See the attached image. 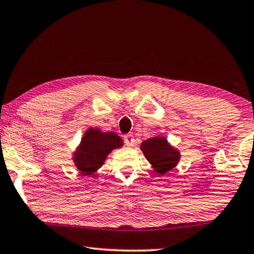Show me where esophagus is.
I'll return each instance as SVG.
<instances>
[{"instance_id":"esophagus-1","label":"esophagus","mask_w":254,"mask_h":254,"mask_svg":"<svg viewBox=\"0 0 254 254\" xmlns=\"http://www.w3.org/2000/svg\"><path fill=\"white\" fill-rule=\"evenodd\" d=\"M124 141H125V144H126L127 146H134L135 138H134V136H132L131 134L125 135L124 136Z\"/></svg>"}]
</instances>
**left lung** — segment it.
Listing matches in <instances>:
<instances>
[{"label": "left lung", "instance_id": "obj_1", "mask_svg": "<svg viewBox=\"0 0 254 254\" xmlns=\"http://www.w3.org/2000/svg\"><path fill=\"white\" fill-rule=\"evenodd\" d=\"M145 157L152 164L155 172L164 175L174 168L180 161V152L168 144L165 137L157 136L144 140L140 145Z\"/></svg>", "mask_w": 254, "mask_h": 254}]
</instances>
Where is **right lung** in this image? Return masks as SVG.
Returning a JSON list of instances; mask_svg holds the SVG:
<instances>
[{"mask_svg": "<svg viewBox=\"0 0 254 254\" xmlns=\"http://www.w3.org/2000/svg\"><path fill=\"white\" fill-rule=\"evenodd\" d=\"M123 146V139L115 132H101L100 129H88L75 150L73 162L84 175H90L102 166L113 149Z\"/></svg>", "mask_w": 254, "mask_h": 254, "instance_id": "add662e5", "label": "right lung"}]
</instances>
